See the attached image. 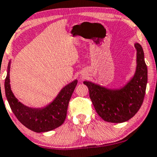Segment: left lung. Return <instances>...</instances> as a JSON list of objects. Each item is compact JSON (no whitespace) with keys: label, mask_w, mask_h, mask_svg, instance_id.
I'll return each instance as SVG.
<instances>
[{"label":"left lung","mask_w":157,"mask_h":157,"mask_svg":"<svg viewBox=\"0 0 157 157\" xmlns=\"http://www.w3.org/2000/svg\"><path fill=\"white\" fill-rule=\"evenodd\" d=\"M136 70L131 80L121 89L111 90L90 82H84L89 89L90 98L99 117L112 123L128 121L138 112L145 98L147 69L144 52L140 44H135Z\"/></svg>","instance_id":"obj_1"}]
</instances>
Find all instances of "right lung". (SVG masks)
I'll use <instances>...</instances> for the list:
<instances>
[{"mask_svg":"<svg viewBox=\"0 0 157 157\" xmlns=\"http://www.w3.org/2000/svg\"><path fill=\"white\" fill-rule=\"evenodd\" d=\"M10 67L5 79V93L11 110L18 121L31 131L41 133L56 129L64 123L67 117L68 105L77 80L63 88L54 101L44 108H31L18 101L12 93L10 84Z\"/></svg>","mask_w":157,"mask_h":157,"instance_id":"right-lung-1","label":"right lung"}]
</instances>
